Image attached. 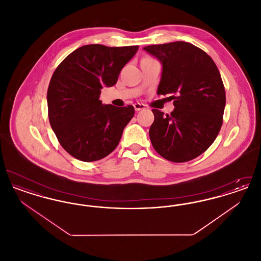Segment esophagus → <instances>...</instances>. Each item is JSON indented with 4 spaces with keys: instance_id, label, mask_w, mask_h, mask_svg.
<instances>
[{
    "instance_id": "34e87169",
    "label": "esophagus",
    "mask_w": 261,
    "mask_h": 261,
    "mask_svg": "<svg viewBox=\"0 0 261 261\" xmlns=\"http://www.w3.org/2000/svg\"><path fill=\"white\" fill-rule=\"evenodd\" d=\"M133 106H134V109H135L136 112H140V111L146 109V106L144 103H140V102H136Z\"/></svg>"
}]
</instances>
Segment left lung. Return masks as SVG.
Masks as SVG:
<instances>
[{
    "label": "left lung",
    "instance_id": "left-lung-1",
    "mask_svg": "<svg viewBox=\"0 0 261 261\" xmlns=\"http://www.w3.org/2000/svg\"><path fill=\"white\" fill-rule=\"evenodd\" d=\"M143 50L162 63L158 95H172L175 107L169 115L152 110L151 145L167 161H192L211 147L222 125L226 95L220 72L205 51L187 42Z\"/></svg>",
    "mask_w": 261,
    "mask_h": 261
}]
</instances>
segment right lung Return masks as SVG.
<instances>
[{"instance_id": "right-lung-1", "label": "right lung", "mask_w": 261, "mask_h": 261, "mask_svg": "<svg viewBox=\"0 0 261 261\" xmlns=\"http://www.w3.org/2000/svg\"><path fill=\"white\" fill-rule=\"evenodd\" d=\"M138 49L86 45L55 70L47 93L50 124L62 148L75 159L96 162L117 147L135 110L133 106L102 105L100 89L117 82Z\"/></svg>"}]
</instances>
